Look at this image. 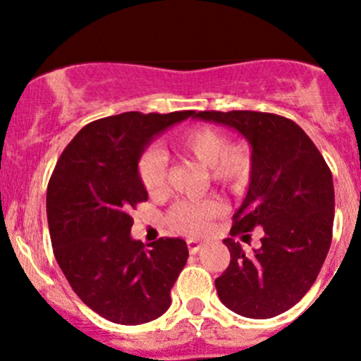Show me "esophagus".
<instances>
[{"instance_id": "1", "label": "esophagus", "mask_w": 361, "mask_h": 361, "mask_svg": "<svg viewBox=\"0 0 361 361\" xmlns=\"http://www.w3.org/2000/svg\"><path fill=\"white\" fill-rule=\"evenodd\" d=\"M187 246H188V251H190L192 255H195V253H199V250L202 248V243L197 241V239H188Z\"/></svg>"}]
</instances>
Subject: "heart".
<instances>
[{
	"instance_id": "1",
	"label": "heart",
	"mask_w": 361,
	"mask_h": 361,
	"mask_svg": "<svg viewBox=\"0 0 361 361\" xmlns=\"http://www.w3.org/2000/svg\"><path fill=\"white\" fill-rule=\"evenodd\" d=\"M174 150L207 167L214 183L238 192L248 185L253 171V157L245 145L227 147V137L213 127H192L174 141ZM137 174L148 194H159L166 185V157L159 148H148L137 159ZM224 211L218 199L178 202L169 211V224L185 234H201L209 220Z\"/></svg>"
}]
</instances>
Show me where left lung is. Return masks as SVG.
Here are the masks:
<instances>
[{
  "label": "left lung",
  "mask_w": 361,
  "mask_h": 361,
  "mask_svg": "<svg viewBox=\"0 0 361 361\" xmlns=\"http://www.w3.org/2000/svg\"><path fill=\"white\" fill-rule=\"evenodd\" d=\"M194 118L231 127L250 143L253 171L231 234L264 231L262 246L248 255L234 239H224L231 264L214 281L218 297L245 318H274L307 293L329 253L332 173L307 134L285 116L199 111Z\"/></svg>",
  "instance_id": "left-lung-1"
}]
</instances>
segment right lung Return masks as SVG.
<instances>
[{"mask_svg": "<svg viewBox=\"0 0 361 361\" xmlns=\"http://www.w3.org/2000/svg\"><path fill=\"white\" fill-rule=\"evenodd\" d=\"M194 115L127 111L90 122L64 148L49 181L47 218L57 264L83 304L118 325L162 316L187 264L183 239H133L129 213L148 199L137 174L140 155Z\"/></svg>", "mask_w": 361, "mask_h": 361, "instance_id": "obj_1", "label": "right lung"}]
</instances>
